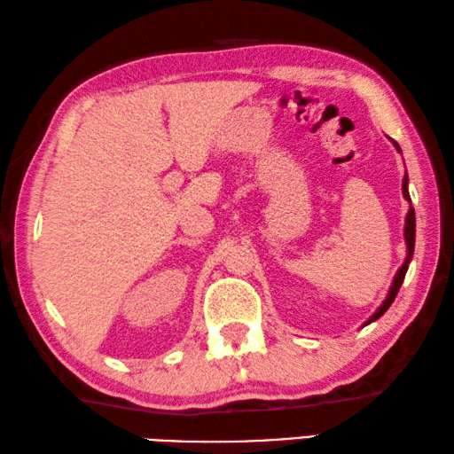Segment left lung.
<instances>
[{
	"instance_id": "left-lung-1",
	"label": "left lung",
	"mask_w": 454,
	"mask_h": 454,
	"mask_svg": "<svg viewBox=\"0 0 454 454\" xmlns=\"http://www.w3.org/2000/svg\"><path fill=\"white\" fill-rule=\"evenodd\" d=\"M393 143H395L396 151H399V153H401L399 143H396V141H393ZM403 195H404V199H407V201H411V195H409V177H407V175H404V177H403ZM404 243H407V259H404L403 267L399 269V271H396L395 279H393V285H391V289H388V295H387V299L383 301V305H380V307L377 309V311L372 313L371 319H369L367 323H364V325L377 321L379 317L385 315L387 309L391 307V303L395 301L396 293H399V289H401V285H403V281H404V275H407V269H409V263H411V259H412V251H415V209H412V207H411L409 213H407V219H404Z\"/></svg>"
}]
</instances>
